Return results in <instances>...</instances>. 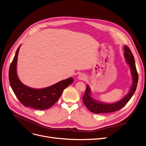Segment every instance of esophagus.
<instances>
[{
    "label": "esophagus",
    "instance_id": "34e87169",
    "mask_svg": "<svg viewBox=\"0 0 146 146\" xmlns=\"http://www.w3.org/2000/svg\"><path fill=\"white\" fill-rule=\"evenodd\" d=\"M78 79L79 80H85L86 79V76L84 74H80L78 76Z\"/></svg>",
    "mask_w": 146,
    "mask_h": 146
}]
</instances>
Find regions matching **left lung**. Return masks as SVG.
<instances>
[{
	"label": "left lung",
	"mask_w": 146,
	"mask_h": 146,
	"mask_svg": "<svg viewBox=\"0 0 146 146\" xmlns=\"http://www.w3.org/2000/svg\"><path fill=\"white\" fill-rule=\"evenodd\" d=\"M124 51V56L126 62L130 66L133 80L132 85L131 87L129 92L123 98L117 101V102L112 104H106L98 102V101H97L94 98H92L91 96L90 88L88 86V85H86V91L82 99H83V102L85 106L91 112L99 114L111 113L113 111H117L120 109H122L123 106H125L126 104L131 98L133 95H134L136 90L138 80V75L135 66V60L134 55H133L132 53L131 52L130 49L127 46H125Z\"/></svg>",
	"instance_id": "8db88e82"
}]
</instances>
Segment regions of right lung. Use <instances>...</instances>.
Here are the masks:
<instances>
[{"label": "right lung", "instance_id": "add662e5", "mask_svg": "<svg viewBox=\"0 0 146 146\" xmlns=\"http://www.w3.org/2000/svg\"><path fill=\"white\" fill-rule=\"evenodd\" d=\"M18 47L10 65L9 80L11 86L19 101L25 106L35 110H46L52 107L58 100L65 88L72 84V78L61 80L52 86L43 89H34L22 84L17 74V63Z\"/></svg>", "mask_w": 146, "mask_h": 146}]
</instances>
